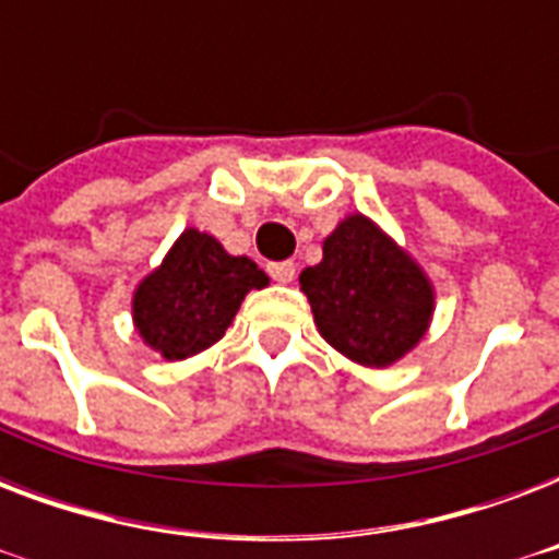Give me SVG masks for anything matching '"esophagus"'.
<instances>
[{"label": "esophagus", "instance_id": "1", "mask_svg": "<svg viewBox=\"0 0 559 559\" xmlns=\"http://www.w3.org/2000/svg\"><path fill=\"white\" fill-rule=\"evenodd\" d=\"M270 270V275L275 281H281V284H289V281L296 278V263L293 261H281V263H270L266 266Z\"/></svg>", "mask_w": 559, "mask_h": 559}]
</instances>
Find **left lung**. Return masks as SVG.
Masks as SVG:
<instances>
[{
    "label": "left lung",
    "instance_id": "left-lung-1",
    "mask_svg": "<svg viewBox=\"0 0 559 559\" xmlns=\"http://www.w3.org/2000/svg\"><path fill=\"white\" fill-rule=\"evenodd\" d=\"M298 281L319 333L359 366L397 362L432 322V281L366 214L342 219Z\"/></svg>",
    "mask_w": 559,
    "mask_h": 559
}]
</instances>
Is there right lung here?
Listing matches in <instances>:
<instances>
[{
  "mask_svg": "<svg viewBox=\"0 0 559 559\" xmlns=\"http://www.w3.org/2000/svg\"><path fill=\"white\" fill-rule=\"evenodd\" d=\"M270 284L243 254H228L217 237L186 228L165 261L135 287L133 324L144 345L165 359H188L223 340L249 289Z\"/></svg>",
  "mask_w": 559,
  "mask_h": 559,
  "instance_id": "right-lung-1",
  "label": "right lung"
}]
</instances>
